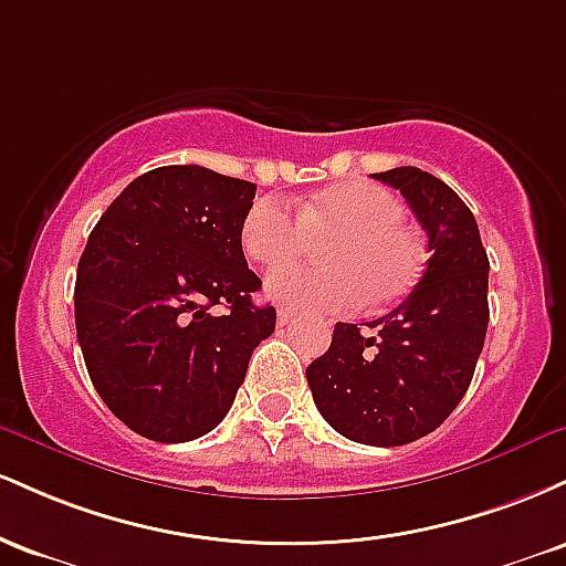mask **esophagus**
Wrapping results in <instances>:
<instances>
[{"mask_svg":"<svg viewBox=\"0 0 566 566\" xmlns=\"http://www.w3.org/2000/svg\"><path fill=\"white\" fill-rule=\"evenodd\" d=\"M276 322H279V327H284V324H292V322H295V314H292V311H287V308H279Z\"/></svg>","mask_w":566,"mask_h":566,"instance_id":"obj_1","label":"esophagus"}]
</instances>
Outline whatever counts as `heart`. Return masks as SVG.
<instances>
[{"label":"heart","instance_id":"heart-1","mask_svg":"<svg viewBox=\"0 0 566 566\" xmlns=\"http://www.w3.org/2000/svg\"><path fill=\"white\" fill-rule=\"evenodd\" d=\"M297 218L282 201L261 199L242 220V247L263 269L297 261L308 239H322L324 265L282 269L265 290L295 311H348L365 303L382 308L405 297L423 271V247L407 229L405 207L369 180H340L295 201Z\"/></svg>","mask_w":566,"mask_h":566}]
</instances>
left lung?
I'll list each match as a JSON object with an SVG mask.
<instances>
[{"label": "left lung", "instance_id": "left-lung-1", "mask_svg": "<svg viewBox=\"0 0 566 566\" xmlns=\"http://www.w3.org/2000/svg\"><path fill=\"white\" fill-rule=\"evenodd\" d=\"M409 201L428 233L415 290L361 333L337 322L327 354L305 369L322 418L369 447H401L450 418L469 391L484 348L490 261L465 201L418 167L375 172Z\"/></svg>", "mask_w": 566, "mask_h": 566}]
</instances>
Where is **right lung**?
<instances>
[{"mask_svg":"<svg viewBox=\"0 0 566 566\" xmlns=\"http://www.w3.org/2000/svg\"><path fill=\"white\" fill-rule=\"evenodd\" d=\"M255 184L199 165L143 172L90 233L74 287L90 380L140 437L178 444L226 418L252 350L276 327L255 305L242 220ZM212 304L227 311L218 317Z\"/></svg>","mask_w":566,"mask_h":566,"instance_id":"1","label":"right lung"}]
</instances>
